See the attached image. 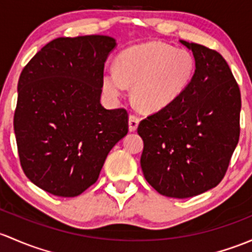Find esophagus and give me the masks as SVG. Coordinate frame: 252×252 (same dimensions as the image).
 I'll list each match as a JSON object with an SVG mask.
<instances>
[{"label":"esophagus","mask_w":252,"mask_h":252,"mask_svg":"<svg viewBox=\"0 0 252 252\" xmlns=\"http://www.w3.org/2000/svg\"><path fill=\"white\" fill-rule=\"evenodd\" d=\"M139 123H140V119L136 117V116L134 115H130L129 116V130L133 133L137 129V126H139Z\"/></svg>","instance_id":"obj_1"}]
</instances>
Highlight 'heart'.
<instances>
[{"label":"heart","mask_w":252,"mask_h":252,"mask_svg":"<svg viewBox=\"0 0 252 252\" xmlns=\"http://www.w3.org/2000/svg\"><path fill=\"white\" fill-rule=\"evenodd\" d=\"M195 73L194 57L159 42L137 44L117 58L116 68H106L102 89L117 99L128 86L134 102L145 112H158L182 96Z\"/></svg>","instance_id":"b5f03b06"}]
</instances>
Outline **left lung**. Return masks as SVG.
Instances as JSON below:
<instances>
[{
    "label": "left lung",
    "mask_w": 252,
    "mask_h": 252,
    "mask_svg": "<svg viewBox=\"0 0 252 252\" xmlns=\"http://www.w3.org/2000/svg\"><path fill=\"white\" fill-rule=\"evenodd\" d=\"M192 50L190 86L165 110L141 121V169L158 193L194 197L221 182L239 141L240 91L221 54L180 39Z\"/></svg>",
    "instance_id": "obj_1"
}]
</instances>
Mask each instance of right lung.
Wrapping results in <instances>:
<instances>
[{"instance_id": "right-lung-1", "label": "right lung", "mask_w": 252, "mask_h": 252, "mask_svg": "<svg viewBox=\"0 0 252 252\" xmlns=\"http://www.w3.org/2000/svg\"><path fill=\"white\" fill-rule=\"evenodd\" d=\"M110 36L59 37L21 72L14 131L24 173L58 197H76L95 184L106 157L128 134V113L100 102Z\"/></svg>"}]
</instances>
